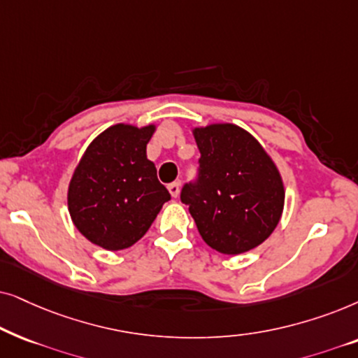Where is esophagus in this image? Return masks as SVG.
<instances>
[{
	"instance_id": "1",
	"label": "esophagus",
	"mask_w": 358,
	"mask_h": 358,
	"mask_svg": "<svg viewBox=\"0 0 358 358\" xmlns=\"http://www.w3.org/2000/svg\"><path fill=\"white\" fill-rule=\"evenodd\" d=\"M166 188H169V192H170V194H171V196H173V198H176V196H178V194H180V183L173 182V183H170Z\"/></svg>"
}]
</instances>
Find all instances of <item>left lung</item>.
Listing matches in <instances>:
<instances>
[{
  "instance_id": "8db88e82",
  "label": "left lung",
  "mask_w": 358,
  "mask_h": 358,
  "mask_svg": "<svg viewBox=\"0 0 358 358\" xmlns=\"http://www.w3.org/2000/svg\"><path fill=\"white\" fill-rule=\"evenodd\" d=\"M201 154L198 180L182 189L199 236L211 249L239 255L260 245L278 226L285 187L260 142L236 124L194 127Z\"/></svg>"
}]
</instances>
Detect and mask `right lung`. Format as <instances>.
Returning a JSON list of instances; mask_svg holds the SVG:
<instances>
[{"label":"right lung","mask_w":358,"mask_h":358,"mask_svg":"<svg viewBox=\"0 0 358 358\" xmlns=\"http://www.w3.org/2000/svg\"><path fill=\"white\" fill-rule=\"evenodd\" d=\"M155 124H114L87 147L69 185V213L94 245L116 252L149 231L170 193L157 178L147 144Z\"/></svg>","instance_id":"1"}]
</instances>
